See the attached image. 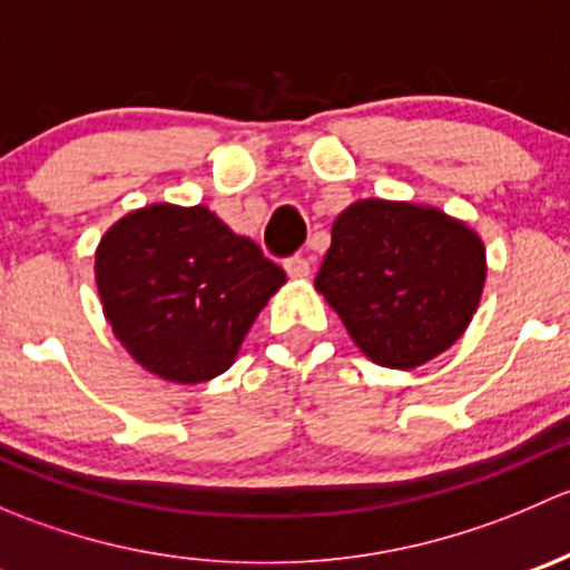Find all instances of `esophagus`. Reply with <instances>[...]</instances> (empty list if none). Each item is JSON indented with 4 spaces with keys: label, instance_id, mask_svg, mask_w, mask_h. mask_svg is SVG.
I'll return each instance as SVG.
<instances>
[{
    "label": "esophagus",
    "instance_id": "obj_1",
    "mask_svg": "<svg viewBox=\"0 0 570 570\" xmlns=\"http://www.w3.org/2000/svg\"><path fill=\"white\" fill-rule=\"evenodd\" d=\"M284 269L289 273V278L301 281V278H308V273H312V264H308V258H303V256H292L284 262Z\"/></svg>",
    "mask_w": 570,
    "mask_h": 570
}]
</instances>
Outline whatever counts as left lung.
I'll return each mask as SVG.
<instances>
[{"mask_svg": "<svg viewBox=\"0 0 570 570\" xmlns=\"http://www.w3.org/2000/svg\"><path fill=\"white\" fill-rule=\"evenodd\" d=\"M485 275V243L465 220L416 200L361 198L333 220L314 286L366 358L416 370L463 336Z\"/></svg>", "mask_w": 570, "mask_h": 570, "instance_id": "1", "label": "left lung"}]
</instances>
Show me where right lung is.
Instances as JSON below:
<instances>
[{
	"instance_id": "right-lung-1",
	"label": "right lung",
	"mask_w": 570,
	"mask_h": 570,
	"mask_svg": "<svg viewBox=\"0 0 570 570\" xmlns=\"http://www.w3.org/2000/svg\"><path fill=\"white\" fill-rule=\"evenodd\" d=\"M96 286L115 338L163 381L223 375L286 273L209 206L148 204L96 248Z\"/></svg>"
}]
</instances>
